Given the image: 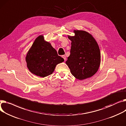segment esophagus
<instances>
[{"label":"esophagus","instance_id":"esophagus-1","mask_svg":"<svg viewBox=\"0 0 126 126\" xmlns=\"http://www.w3.org/2000/svg\"><path fill=\"white\" fill-rule=\"evenodd\" d=\"M62 58L64 59V60L65 61L66 60V56H65V55H63L62 56Z\"/></svg>","mask_w":126,"mask_h":126}]
</instances>
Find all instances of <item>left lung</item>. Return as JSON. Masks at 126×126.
I'll return each mask as SVG.
<instances>
[{"label": "left lung", "mask_w": 126, "mask_h": 126, "mask_svg": "<svg viewBox=\"0 0 126 126\" xmlns=\"http://www.w3.org/2000/svg\"><path fill=\"white\" fill-rule=\"evenodd\" d=\"M74 32L75 36H68L71 47L66 63L73 76L82 80L92 77L98 71L101 55L98 44L90 34L81 30Z\"/></svg>", "instance_id": "1"}]
</instances>
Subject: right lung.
I'll return each instance as SVG.
<instances>
[{
	"label": "right lung",
	"instance_id": "right-lung-1",
	"mask_svg": "<svg viewBox=\"0 0 126 126\" xmlns=\"http://www.w3.org/2000/svg\"><path fill=\"white\" fill-rule=\"evenodd\" d=\"M64 61L51 44L44 40L43 35L36 38L26 57L30 71L43 78L52 74L56 65Z\"/></svg>",
	"mask_w": 126,
	"mask_h": 126
}]
</instances>
